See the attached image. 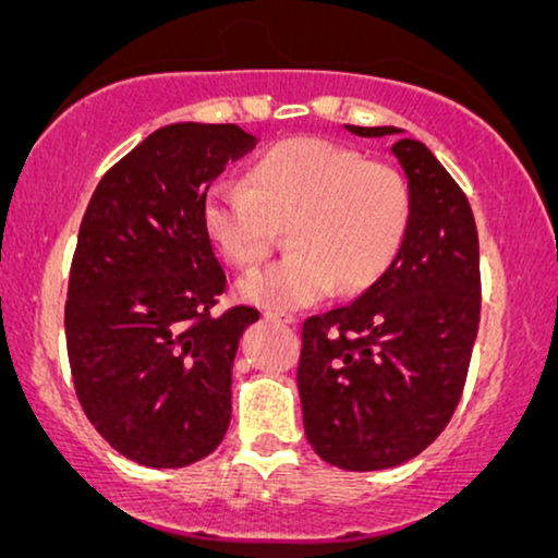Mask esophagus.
Returning a JSON list of instances; mask_svg holds the SVG:
<instances>
[{
  "mask_svg": "<svg viewBox=\"0 0 558 558\" xmlns=\"http://www.w3.org/2000/svg\"><path fill=\"white\" fill-rule=\"evenodd\" d=\"M269 323H277V325H296V317L294 315H279V312H266L264 315Z\"/></svg>",
  "mask_w": 558,
  "mask_h": 558,
  "instance_id": "esophagus-1",
  "label": "esophagus"
}]
</instances>
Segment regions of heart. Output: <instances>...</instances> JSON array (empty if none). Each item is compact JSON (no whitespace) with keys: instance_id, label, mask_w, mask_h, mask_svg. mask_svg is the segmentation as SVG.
I'll return each instance as SVG.
<instances>
[{"instance_id":"1","label":"heart","mask_w":558,"mask_h":558,"mask_svg":"<svg viewBox=\"0 0 558 558\" xmlns=\"http://www.w3.org/2000/svg\"><path fill=\"white\" fill-rule=\"evenodd\" d=\"M411 190L393 167L315 136L274 144L248 165L246 185L220 180L203 201V228L235 269L269 256L274 226L292 254L239 281V296L264 310L310 307L340 284L363 292L399 256Z\"/></svg>"}]
</instances>
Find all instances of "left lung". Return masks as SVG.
Listing matches in <instances>:
<instances>
[{"label":"left lung","mask_w":558,"mask_h":558,"mask_svg":"<svg viewBox=\"0 0 558 558\" xmlns=\"http://www.w3.org/2000/svg\"><path fill=\"white\" fill-rule=\"evenodd\" d=\"M345 129L396 136L411 220L384 277L304 319L296 386L312 449L371 472L424 452L460 403L480 325V246L468 197L426 144L399 126Z\"/></svg>","instance_id":"obj_1"}]
</instances>
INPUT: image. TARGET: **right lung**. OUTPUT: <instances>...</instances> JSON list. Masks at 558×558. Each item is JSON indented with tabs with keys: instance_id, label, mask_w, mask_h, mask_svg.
I'll return each instance as SVG.
<instances>
[{
	"instance_id": "obj_1",
	"label": "right lung",
	"mask_w": 558,
	"mask_h": 558,
	"mask_svg": "<svg viewBox=\"0 0 558 558\" xmlns=\"http://www.w3.org/2000/svg\"><path fill=\"white\" fill-rule=\"evenodd\" d=\"M256 147L235 124L151 132L98 182L83 216L65 302L75 393L88 422L144 468H187L231 424V371L258 312L210 310L226 289L203 201Z\"/></svg>"
}]
</instances>
